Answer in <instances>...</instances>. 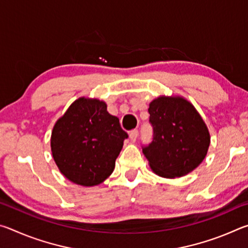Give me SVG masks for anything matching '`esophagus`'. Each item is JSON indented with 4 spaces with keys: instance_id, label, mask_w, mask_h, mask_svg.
Listing matches in <instances>:
<instances>
[{
    "instance_id": "1",
    "label": "esophagus",
    "mask_w": 248,
    "mask_h": 248,
    "mask_svg": "<svg viewBox=\"0 0 248 248\" xmlns=\"http://www.w3.org/2000/svg\"><path fill=\"white\" fill-rule=\"evenodd\" d=\"M138 134H139V132H138L137 129H134V130H132V131H130L129 137H130V140H131V142H136L137 141Z\"/></svg>"
}]
</instances>
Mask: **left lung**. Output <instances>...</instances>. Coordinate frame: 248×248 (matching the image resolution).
Instances as JSON below:
<instances>
[{
  "label": "left lung",
  "mask_w": 248,
  "mask_h": 248,
  "mask_svg": "<svg viewBox=\"0 0 248 248\" xmlns=\"http://www.w3.org/2000/svg\"><path fill=\"white\" fill-rule=\"evenodd\" d=\"M153 140L142 152L155 174L182 177L197 169L207 155L210 133L194 105L180 96H159L150 103Z\"/></svg>",
  "instance_id": "left-lung-1"
}]
</instances>
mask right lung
<instances>
[{"label": "right lung", "mask_w": 248, "mask_h": 248, "mask_svg": "<svg viewBox=\"0 0 248 248\" xmlns=\"http://www.w3.org/2000/svg\"><path fill=\"white\" fill-rule=\"evenodd\" d=\"M127 138L119 119L107 111L106 103L79 97L54 124L52 156L70 182L96 186L114 171L116 158Z\"/></svg>", "instance_id": "add662e5"}]
</instances>
